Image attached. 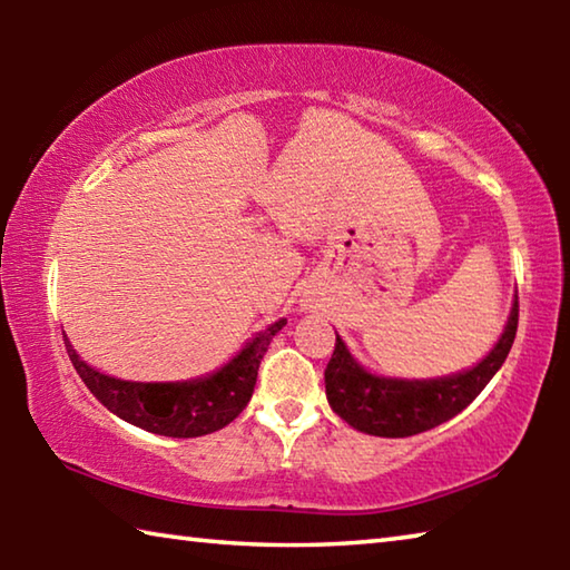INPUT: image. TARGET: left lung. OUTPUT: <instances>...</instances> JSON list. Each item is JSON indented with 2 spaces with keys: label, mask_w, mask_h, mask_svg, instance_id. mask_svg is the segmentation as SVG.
I'll return each instance as SVG.
<instances>
[{
  "label": "left lung",
  "mask_w": 570,
  "mask_h": 570,
  "mask_svg": "<svg viewBox=\"0 0 570 570\" xmlns=\"http://www.w3.org/2000/svg\"><path fill=\"white\" fill-rule=\"evenodd\" d=\"M518 332V296L505 332L478 366L442 380H387L352 360L336 334L334 354L324 370L326 400L354 430L377 438H410L438 428L462 412L495 377Z\"/></svg>",
  "instance_id": "left-lung-1"
}]
</instances>
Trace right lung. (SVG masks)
I'll list each match as a JSON object with an SVG mask.
<instances>
[{
    "instance_id": "right-lung-1",
    "label": "right lung",
    "mask_w": 570,
    "mask_h": 570,
    "mask_svg": "<svg viewBox=\"0 0 570 570\" xmlns=\"http://www.w3.org/2000/svg\"><path fill=\"white\" fill-rule=\"evenodd\" d=\"M284 324L286 320H278L250 340L224 370L193 382H122L85 364L67 336L65 346L77 374L112 414L156 435L200 438L226 428L244 412L256 387L258 364Z\"/></svg>"
}]
</instances>
